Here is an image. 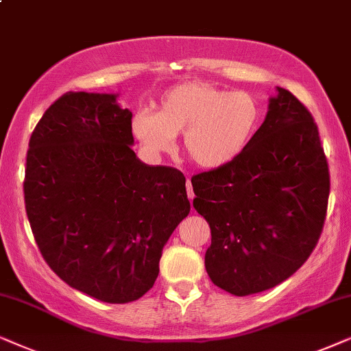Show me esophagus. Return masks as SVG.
I'll return each mask as SVG.
<instances>
[{
	"label": "esophagus",
	"mask_w": 351,
	"mask_h": 351,
	"mask_svg": "<svg viewBox=\"0 0 351 351\" xmlns=\"http://www.w3.org/2000/svg\"><path fill=\"white\" fill-rule=\"evenodd\" d=\"M186 189H188V197H189V200H193L195 195H194V191H193V184H191V181L188 180L186 181Z\"/></svg>",
	"instance_id": "1"
}]
</instances>
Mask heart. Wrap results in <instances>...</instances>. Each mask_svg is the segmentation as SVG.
Returning a JSON list of instances; mask_svg holds the SVG:
<instances>
[{
    "instance_id": "1",
    "label": "heart",
    "mask_w": 351,
    "mask_h": 351,
    "mask_svg": "<svg viewBox=\"0 0 351 351\" xmlns=\"http://www.w3.org/2000/svg\"><path fill=\"white\" fill-rule=\"evenodd\" d=\"M261 110L245 91H228L210 83H181L163 93L157 110H139L133 133L149 151L167 152L183 134L186 157L215 170L230 165L249 147L258 130Z\"/></svg>"
}]
</instances>
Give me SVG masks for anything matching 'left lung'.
Wrapping results in <instances>:
<instances>
[{
	"label": "left lung",
	"mask_w": 351,
	"mask_h": 351,
	"mask_svg": "<svg viewBox=\"0 0 351 351\" xmlns=\"http://www.w3.org/2000/svg\"><path fill=\"white\" fill-rule=\"evenodd\" d=\"M212 244L215 286L244 297L278 286L308 260L324 226L329 165L311 112L278 88L249 147L230 165L191 178Z\"/></svg>",
	"instance_id": "1"
}]
</instances>
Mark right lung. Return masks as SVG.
Here are the masks:
<instances>
[{
    "label": "right lung",
    "mask_w": 351,
    "mask_h": 351,
    "mask_svg": "<svg viewBox=\"0 0 351 351\" xmlns=\"http://www.w3.org/2000/svg\"><path fill=\"white\" fill-rule=\"evenodd\" d=\"M117 95L65 93L30 136L23 199L43 258L70 287L106 303L141 298L168 237L188 217L184 175L132 149Z\"/></svg>",
    "instance_id": "obj_1"
}]
</instances>
